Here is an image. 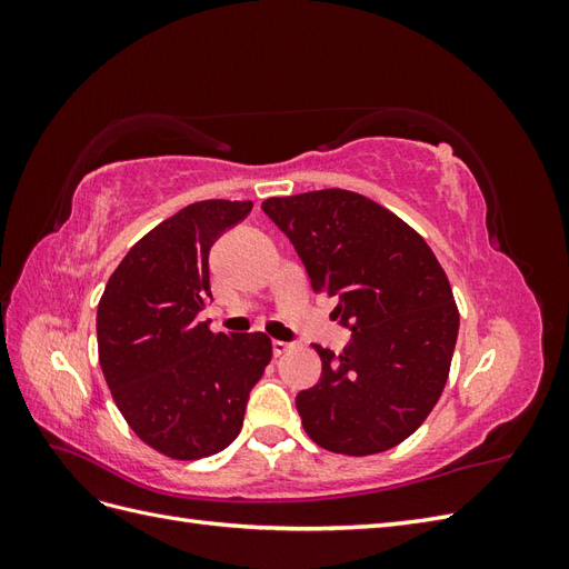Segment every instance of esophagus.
Masks as SVG:
<instances>
[{
  "mask_svg": "<svg viewBox=\"0 0 569 569\" xmlns=\"http://www.w3.org/2000/svg\"><path fill=\"white\" fill-rule=\"evenodd\" d=\"M289 349H291V343H287V341H280V339L272 341V353H274V356H282V353H287Z\"/></svg>",
  "mask_w": 569,
  "mask_h": 569,
  "instance_id": "1",
  "label": "esophagus"
}]
</instances>
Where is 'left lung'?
I'll list each match as a JSON object with an SVG mask.
<instances>
[{
	"instance_id": "left-lung-1",
	"label": "left lung",
	"mask_w": 569,
	"mask_h": 569,
	"mask_svg": "<svg viewBox=\"0 0 569 569\" xmlns=\"http://www.w3.org/2000/svg\"><path fill=\"white\" fill-rule=\"evenodd\" d=\"M295 244L316 295L339 297L351 327L343 353L316 347L320 382L297 396L306 435L322 449L372 456L425 422L449 380L458 306L425 239L399 216L349 189L263 201Z\"/></svg>"
}]
</instances>
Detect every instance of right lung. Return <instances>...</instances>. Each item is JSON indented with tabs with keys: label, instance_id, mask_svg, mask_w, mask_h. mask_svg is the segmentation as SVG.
Segmentation results:
<instances>
[{
	"label": "right lung",
	"instance_id": "right-lung-1",
	"mask_svg": "<svg viewBox=\"0 0 569 569\" xmlns=\"http://www.w3.org/2000/svg\"><path fill=\"white\" fill-rule=\"evenodd\" d=\"M251 206H184L126 253L99 299V366L120 416L173 460L228 449L272 358L268 335L211 332L197 320L211 297V247Z\"/></svg>",
	"mask_w": 569,
	"mask_h": 569
}]
</instances>
